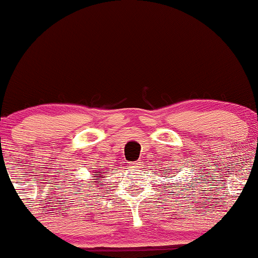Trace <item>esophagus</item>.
<instances>
[{
    "label": "esophagus",
    "instance_id": "1",
    "mask_svg": "<svg viewBox=\"0 0 258 258\" xmlns=\"http://www.w3.org/2000/svg\"><path fill=\"white\" fill-rule=\"evenodd\" d=\"M139 165H141V162H139V161H136V162H133L131 167H139Z\"/></svg>",
    "mask_w": 258,
    "mask_h": 258
}]
</instances>
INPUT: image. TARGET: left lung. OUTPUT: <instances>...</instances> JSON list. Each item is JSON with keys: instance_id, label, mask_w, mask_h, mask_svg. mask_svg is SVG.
Masks as SVG:
<instances>
[{"instance_id": "8db88e82", "label": "left lung", "mask_w": 258, "mask_h": 258, "mask_svg": "<svg viewBox=\"0 0 258 258\" xmlns=\"http://www.w3.org/2000/svg\"><path fill=\"white\" fill-rule=\"evenodd\" d=\"M173 176H174V174H173Z\"/></svg>"}]
</instances>
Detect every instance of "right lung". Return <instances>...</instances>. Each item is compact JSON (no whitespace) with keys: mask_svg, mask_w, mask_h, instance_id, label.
<instances>
[{"mask_svg":"<svg viewBox=\"0 0 258 258\" xmlns=\"http://www.w3.org/2000/svg\"><path fill=\"white\" fill-rule=\"evenodd\" d=\"M103 168H104V166H100L99 170H96L91 174V176H93V174H95V176H93L94 177V182H92V183H93V184H97V186H100L99 185L100 180H102V178H104V177L106 176V173H108V172H104L105 170H103Z\"/></svg>","mask_w":258,"mask_h":258,"instance_id":"obj_1","label":"right lung"}]
</instances>
